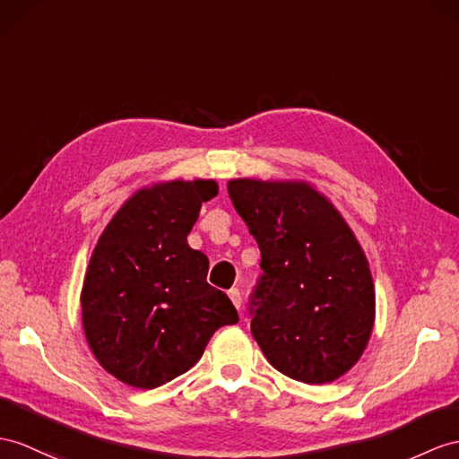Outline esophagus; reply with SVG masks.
Here are the masks:
<instances>
[{"label":"esophagus","mask_w":459,"mask_h":459,"mask_svg":"<svg viewBox=\"0 0 459 459\" xmlns=\"http://www.w3.org/2000/svg\"><path fill=\"white\" fill-rule=\"evenodd\" d=\"M228 296H230V299H231V304L239 309V307H241V301H243L239 290H238V288H231L230 292H228Z\"/></svg>","instance_id":"esophagus-1"}]
</instances>
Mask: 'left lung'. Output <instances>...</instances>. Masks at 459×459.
Wrapping results in <instances>:
<instances>
[{
	"instance_id": "obj_1",
	"label": "left lung",
	"mask_w": 459,
	"mask_h": 459,
	"mask_svg": "<svg viewBox=\"0 0 459 459\" xmlns=\"http://www.w3.org/2000/svg\"><path fill=\"white\" fill-rule=\"evenodd\" d=\"M233 208L261 249L251 333L266 360L319 385L360 360L376 321V290L354 231L306 181L231 178Z\"/></svg>"
}]
</instances>
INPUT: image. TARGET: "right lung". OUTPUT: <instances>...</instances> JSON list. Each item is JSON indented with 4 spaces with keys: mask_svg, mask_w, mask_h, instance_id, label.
<instances>
[{
    "mask_svg": "<svg viewBox=\"0 0 459 459\" xmlns=\"http://www.w3.org/2000/svg\"><path fill=\"white\" fill-rule=\"evenodd\" d=\"M212 178L155 183L134 193L107 223L82 288L89 349L122 384L153 389L200 360L220 327L239 321L206 282L208 256L186 241Z\"/></svg>",
    "mask_w": 459,
    "mask_h": 459,
    "instance_id": "add662e5",
    "label": "right lung"
}]
</instances>
